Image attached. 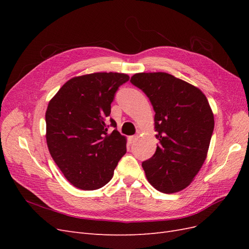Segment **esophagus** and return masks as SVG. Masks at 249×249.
Segmentation results:
<instances>
[{
    "instance_id": "34e87169",
    "label": "esophagus",
    "mask_w": 249,
    "mask_h": 249,
    "mask_svg": "<svg viewBox=\"0 0 249 249\" xmlns=\"http://www.w3.org/2000/svg\"><path fill=\"white\" fill-rule=\"evenodd\" d=\"M137 138H138V136H137V135H134V136H131V137H130V141H131L132 143H134L135 141H136V140H137Z\"/></svg>"
}]
</instances>
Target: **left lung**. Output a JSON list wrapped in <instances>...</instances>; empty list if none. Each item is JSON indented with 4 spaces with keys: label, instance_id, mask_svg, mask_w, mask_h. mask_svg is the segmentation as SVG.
I'll return each instance as SVG.
<instances>
[{
    "label": "left lung",
    "instance_id": "obj_1",
    "mask_svg": "<svg viewBox=\"0 0 249 249\" xmlns=\"http://www.w3.org/2000/svg\"><path fill=\"white\" fill-rule=\"evenodd\" d=\"M131 83L153 105L159 140L156 153L142 162L150 185L175 193L190 185L205 162L214 130V115L198 88L166 72H140Z\"/></svg>",
    "mask_w": 249,
    "mask_h": 249
}]
</instances>
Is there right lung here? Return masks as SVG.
I'll return each mask as SVG.
<instances>
[{
  "label": "right lung",
  "instance_id": "obj_1",
  "mask_svg": "<svg viewBox=\"0 0 249 249\" xmlns=\"http://www.w3.org/2000/svg\"><path fill=\"white\" fill-rule=\"evenodd\" d=\"M129 79L118 72L72 78L49 103L50 154L67 180L79 189L95 190L109 183L126 152V140L109 115L119 86Z\"/></svg>",
  "mask_w": 249,
  "mask_h": 249
}]
</instances>
